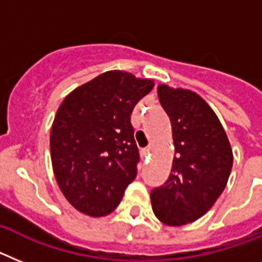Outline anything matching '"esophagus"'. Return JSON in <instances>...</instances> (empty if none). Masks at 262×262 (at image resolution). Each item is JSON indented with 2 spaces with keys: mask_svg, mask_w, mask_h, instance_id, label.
<instances>
[{
  "mask_svg": "<svg viewBox=\"0 0 262 262\" xmlns=\"http://www.w3.org/2000/svg\"><path fill=\"white\" fill-rule=\"evenodd\" d=\"M141 153H142V156H144V157L149 156V154H150V147H144V149L141 150Z\"/></svg>",
  "mask_w": 262,
  "mask_h": 262,
  "instance_id": "34e87169",
  "label": "esophagus"
}]
</instances>
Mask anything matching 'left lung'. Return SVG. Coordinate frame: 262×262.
<instances>
[{
	"label": "left lung",
	"instance_id": "8db88e82",
	"mask_svg": "<svg viewBox=\"0 0 262 262\" xmlns=\"http://www.w3.org/2000/svg\"><path fill=\"white\" fill-rule=\"evenodd\" d=\"M158 99L171 122L175 156L169 179L150 198L154 215L178 227L213 206L226 188L233 156L219 118L198 93L161 84Z\"/></svg>",
	"mask_w": 262,
	"mask_h": 262
}]
</instances>
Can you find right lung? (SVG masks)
I'll return each mask as SVG.
<instances>
[{
    "label": "right lung",
    "instance_id": "obj_1",
    "mask_svg": "<svg viewBox=\"0 0 262 262\" xmlns=\"http://www.w3.org/2000/svg\"><path fill=\"white\" fill-rule=\"evenodd\" d=\"M153 87L150 79L108 71L60 104L50 136L52 169L77 211L105 216L121 202L140 161L130 116Z\"/></svg>",
    "mask_w": 262,
    "mask_h": 262
}]
</instances>
